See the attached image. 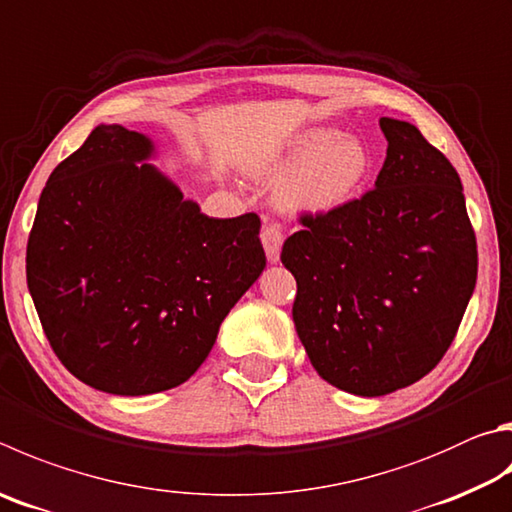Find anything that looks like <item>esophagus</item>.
Segmentation results:
<instances>
[{
    "mask_svg": "<svg viewBox=\"0 0 512 512\" xmlns=\"http://www.w3.org/2000/svg\"><path fill=\"white\" fill-rule=\"evenodd\" d=\"M282 241H284V235H282L280 226L273 224V221H266L262 228V244H264L268 262H277V259H280Z\"/></svg>",
    "mask_w": 512,
    "mask_h": 512,
    "instance_id": "esophagus-1",
    "label": "esophagus"
}]
</instances>
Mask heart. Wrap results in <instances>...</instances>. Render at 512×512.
Returning <instances> with one entry per match:
<instances>
[{
    "mask_svg": "<svg viewBox=\"0 0 512 512\" xmlns=\"http://www.w3.org/2000/svg\"><path fill=\"white\" fill-rule=\"evenodd\" d=\"M369 147L336 129H309L268 165L273 179L288 176L280 199L288 210L329 212L345 206L362 190L371 174Z\"/></svg>",
    "mask_w": 512,
    "mask_h": 512,
    "instance_id": "obj_1",
    "label": "heart"
}]
</instances>
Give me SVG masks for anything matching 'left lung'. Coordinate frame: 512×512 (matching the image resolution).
Listing matches in <instances>:
<instances>
[{"instance_id":"left-lung-1","label":"left lung","mask_w":512,"mask_h":512,"mask_svg":"<svg viewBox=\"0 0 512 512\" xmlns=\"http://www.w3.org/2000/svg\"><path fill=\"white\" fill-rule=\"evenodd\" d=\"M376 188L302 212L282 264L293 322L315 371L342 392L385 396L450 349L477 284V237L457 170L405 120L380 118Z\"/></svg>"}]
</instances>
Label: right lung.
<instances>
[{
  "instance_id": "obj_1",
  "label": "right lung",
  "mask_w": 512,
  "mask_h": 512,
  "mask_svg": "<svg viewBox=\"0 0 512 512\" xmlns=\"http://www.w3.org/2000/svg\"><path fill=\"white\" fill-rule=\"evenodd\" d=\"M150 156L143 134L98 125L51 172L26 246L55 356L118 396L185 383L266 266L255 212L206 217Z\"/></svg>"
}]
</instances>
